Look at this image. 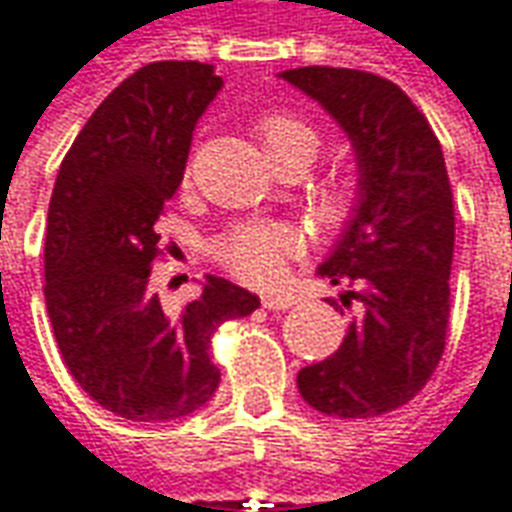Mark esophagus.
Segmentation results:
<instances>
[{
    "label": "esophagus",
    "instance_id": "esophagus-1",
    "mask_svg": "<svg viewBox=\"0 0 512 512\" xmlns=\"http://www.w3.org/2000/svg\"><path fill=\"white\" fill-rule=\"evenodd\" d=\"M295 298L292 295H281V292H264L262 306L270 309V312H284V309H292Z\"/></svg>",
    "mask_w": 512,
    "mask_h": 512
}]
</instances>
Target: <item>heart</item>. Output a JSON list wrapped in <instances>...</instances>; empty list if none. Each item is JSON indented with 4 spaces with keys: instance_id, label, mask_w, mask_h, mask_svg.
<instances>
[{
    "instance_id": "obj_1",
    "label": "heart",
    "mask_w": 512,
    "mask_h": 512,
    "mask_svg": "<svg viewBox=\"0 0 512 512\" xmlns=\"http://www.w3.org/2000/svg\"><path fill=\"white\" fill-rule=\"evenodd\" d=\"M256 136L264 155L276 169L298 164L303 172L312 167L320 153V133L306 119L287 111L259 116ZM357 203V186L348 178L320 183L309 197V211L326 225L343 222ZM298 248V236L278 222H245L236 225L214 245V253L231 273L245 281H270L281 273L284 256Z\"/></svg>"
}]
</instances>
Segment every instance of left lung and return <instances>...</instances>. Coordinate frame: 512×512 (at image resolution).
I'll return each instance as SVG.
<instances>
[{"instance_id": "8db88e82", "label": "left lung", "mask_w": 512, "mask_h": 512, "mask_svg": "<svg viewBox=\"0 0 512 512\" xmlns=\"http://www.w3.org/2000/svg\"><path fill=\"white\" fill-rule=\"evenodd\" d=\"M343 128L357 158V203L317 276L354 290L343 343L298 373L309 407L373 418L407 404L438 368L449 326L454 203L426 116L390 80L359 69L278 74Z\"/></svg>"}]
</instances>
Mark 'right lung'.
<instances>
[{"instance_id": "add662e5", "label": "right lung", "mask_w": 512, "mask_h": 512, "mask_svg": "<svg viewBox=\"0 0 512 512\" xmlns=\"http://www.w3.org/2000/svg\"><path fill=\"white\" fill-rule=\"evenodd\" d=\"M222 88L211 63L158 61L100 102L58 169L47 217V312L61 357L100 407L175 421L211 401V334L259 309V295L206 276L167 309L150 290L155 222L178 192L197 119Z\"/></svg>"}]
</instances>
